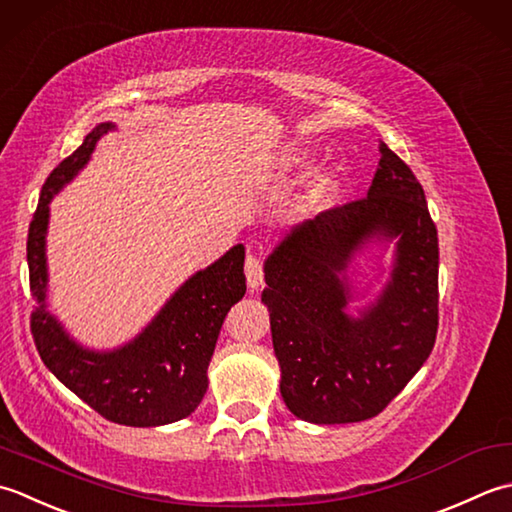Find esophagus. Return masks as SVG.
I'll return each instance as SVG.
<instances>
[{"label":"esophagus","instance_id":"34e87169","mask_svg":"<svg viewBox=\"0 0 512 512\" xmlns=\"http://www.w3.org/2000/svg\"><path fill=\"white\" fill-rule=\"evenodd\" d=\"M245 276H247V285L252 291L263 285V263H260V258L247 254V258H245Z\"/></svg>","mask_w":512,"mask_h":512}]
</instances>
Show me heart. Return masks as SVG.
I'll return each mask as SVG.
<instances>
[{
  "instance_id": "obj_1",
  "label": "heart",
  "mask_w": 512,
  "mask_h": 512,
  "mask_svg": "<svg viewBox=\"0 0 512 512\" xmlns=\"http://www.w3.org/2000/svg\"><path fill=\"white\" fill-rule=\"evenodd\" d=\"M338 194H340L338 176L333 172H320L316 174V179L309 183L305 194L300 196L298 210L305 214H318L336 203Z\"/></svg>"
}]
</instances>
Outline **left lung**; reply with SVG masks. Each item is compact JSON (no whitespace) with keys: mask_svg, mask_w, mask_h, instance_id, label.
I'll use <instances>...</instances> for the list:
<instances>
[{"mask_svg":"<svg viewBox=\"0 0 512 512\" xmlns=\"http://www.w3.org/2000/svg\"><path fill=\"white\" fill-rule=\"evenodd\" d=\"M373 237L396 241L394 271L353 319L343 271ZM437 267V229L422 185L380 143L367 196L296 225L265 260L263 302L287 409L314 424L362 422L387 409L433 351Z\"/></svg>","mask_w":512,"mask_h":512,"instance_id":"1","label":"left lung"}]
</instances>
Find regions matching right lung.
Masks as SVG:
<instances>
[{
  "mask_svg": "<svg viewBox=\"0 0 512 512\" xmlns=\"http://www.w3.org/2000/svg\"><path fill=\"white\" fill-rule=\"evenodd\" d=\"M114 130L99 123L68 159L50 172L28 229L30 314L35 347L55 378L99 415L125 426H161L183 420L207 391V367L227 311L245 296V247L234 245L174 291L132 342L114 351H90L72 340L46 307L48 203L90 161L97 141Z\"/></svg>",
  "mask_w": 512,
  "mask_h": 512,
  "instance_id": "obj_1",
  "label": "right lung"
}]
</instances>
